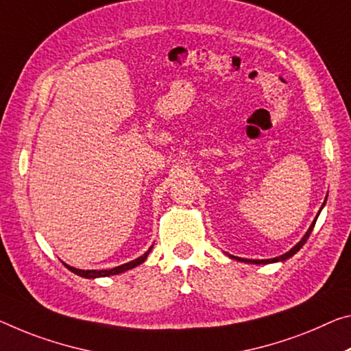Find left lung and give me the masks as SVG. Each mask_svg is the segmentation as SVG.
Listing matches in <instances>:
<instances>
[{
  "instance_id": "obj_1",
  "label": "left lung",
  "mask_w": 351,
  "mask_h": 351,
  "mask_svg": "<svg viewBox=\"0 0 351 351\" xmlns=\"http://www.w3.org/2000/svg\"><path fill=\"white\" fill-rule=\"evenodd\" d=\"M325 203H326V198H325L324 204H322L320 210L324 209ZM320 210H319V214H320ZM319 214H317V217H319ZM317 217H315V219L313 220V223H311L309 230L306 231V234L302 237V241H300L295 247H292V248L289 250V252H287V253H285V254H281V256H276V258H271V259H243V258H237V256H232V254H228V256H230V258H232V259H236V261H241V263H247V264H271V263H282V261H287L289 258H292V256L295 254V253L298 252V250L304 245L306 241H308L309 236H311V232H313V230H314V225H315V221H317Z\"/></svg>"
}]
</instances>
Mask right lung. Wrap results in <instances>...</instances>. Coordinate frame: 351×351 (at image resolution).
Wrapping results in <instances>:
<instances>
[{"label":"right lung","mask_w":351,"mask_h":351,"mask_svg":"<svg viewBox=\"0 0 351 351\" xmlns=\"http://www.w3.org/2000/svg\"><path fill=\"white\" fill-rule=\"evenodd\" d=\"M152 248H153V247H149L148 252L143 253V254L141 256V258L131 261V263H126V264H121V265H119V267H114V269H110V270H81V269H76V267H71V265H69V264H65V267H66V269H69L70 271H73V274L80 275V276H82V278H88V280H90V278H92V280H95V278H103V276H110V275H119V274H123V271H126V270L134 269V267L141 265L142 263H145V259L148 258V254H149V252H152Z\"/></svg>","instance_id":"right-lung-1"}]
</instances>
